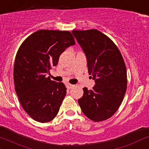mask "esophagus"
<instances>
[{
	"label": "esophagus",
	"mask_w": 149,
	"mask_h": 149,
	"mask_svg": "<svg viewBox=\"0 0 149 149\" xmlns=\"http://www.w3.org/2000/svg\"><path fill=\"white\" fill-rule=\"evenodd\" d=\"M73 86H74L72 85V84H66V87H67V88H68V89L72 88H73Z\"/></svg>",
	"instance_id": "1"
}]
</instances>
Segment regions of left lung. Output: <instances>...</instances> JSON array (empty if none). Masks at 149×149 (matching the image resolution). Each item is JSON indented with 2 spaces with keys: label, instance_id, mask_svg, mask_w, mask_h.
Listing matches in <instances>:
<instances>
[{
  "label": "left lung",
  "instance_id": "8db88e82",
  "mask_svg": "<svg viewBox=\"0 0 149 149\" xmlns=\"http://www.w3.org/2000/svg\"><path fill=\"white\" fill-rule=\"evenodd\" d=\"M87 58L88 70L95 81L92 90L84 88L78 100L83 113L95 122L111 117L123 101L127 87L126 65L115 43L95 29L72 31Z\"/></svg>",
  "mask_w": 149,
  "mask_h": 149
}]
</instances>
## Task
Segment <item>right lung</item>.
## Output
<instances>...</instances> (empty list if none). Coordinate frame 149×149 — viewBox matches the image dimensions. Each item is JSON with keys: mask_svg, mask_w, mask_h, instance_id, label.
I'll return each mask as SVG.
<instances>
[{"mask_svg": "<svg viewBox=\"0 0 149 149\" xmlns=\"http://www.w3.org/2000/svg\"><path fill=\"white\" fill-rule=\"evenodd\" d=\"M75 44L69 31L40 30L29 36L17 52L15 90L25 111L36 121L49 122L58 114L66 88L47 75L65 48Z\"/></svg>", "mask_w": 149, "mask_h": 149, "instance_id": "add662e5", "label": "right lung"}]
</instances>
